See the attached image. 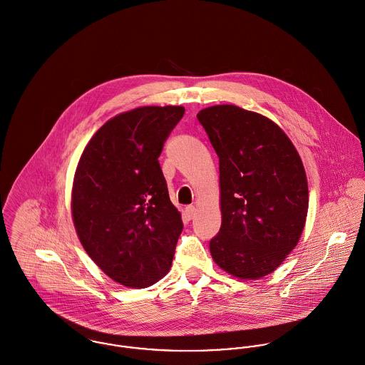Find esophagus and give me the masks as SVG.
Here are the masks:
<instances>
[{
  "instance_id": "34e87169",
  "label": "esophagus",
  "mask_w": 365,
  "mask_h": 365,
  "mask_svg": "<svg viewBox=\"0 0 365 365\" xmlns=\"http://www.w3.org/2000/svg\"><path fill=\"white\" fill-rule=\"evenodd\" d=\"M185 213H186V216H187L189 219H193V217L197 215V209H196L195 206H187L186 210H185Z\"/></svg>"
}]
</instances>
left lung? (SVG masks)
I'll use <instances>...</instances> for the list:
<instances>
[{
    "mask_svg": "<svg viewBox=\"0 0 365 365\" xmlns=\"http://www.w3.org/2000/svg\"><path fill=\"white\" fill-rule=\"evenodd\" d=\"M197 120L219 156L221 227L213 261L244 281L284 264L304 230L309 189L303 162L268 117L232 104L203 108Z\"/></svg>",
    "mask_w": 365,
    "mask_h": 365,
    "instance_id": "left-lung-1",
    "label": "left lung"
}]
</instances>
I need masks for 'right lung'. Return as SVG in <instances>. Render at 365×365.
Masks as SVG:
<instances>
[{"instance_id": "right-lung-1", "label": "right lung", "mask_w": 365, "mask_h": 365, "mask_svg": "<svg viewBox=\"0 0 365 365\" xmlns=\"http://www.w3.org/2000/svg\"><path fill=\"white\" fill-rule=\"evenodd\" d=\"M185 114L145 106L110 118L84 148L72 187L77 237L94 264L127 288H146L170 269L183 230L158 158Z\"/></svg>"}]
</instances>
